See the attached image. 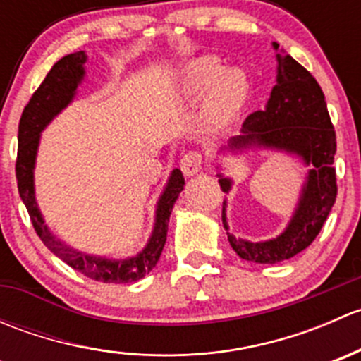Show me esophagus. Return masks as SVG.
Wrapping results in <instances>:
<instances>
[{
	"label": "esophagus",
	"mask_w": 361,
	"mask_h": 361,
	"mask_svg": "<svg viewBox=\"0 0 361 361\" xmlns=\"http://www.w3.org/2000/svg\"><path fill=\"white\" fill-rule=\"evenodd\" d=\"M181 171L185 176H194V174L201 173L202 171V155L201 152H188L183 155L180 162Z\"/></svg>",
	"instance_id": "obj_1"
}]
</instances>
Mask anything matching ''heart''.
Instances as JSON below:
<instances>
[{
	"label": "heart",
	"mask_w": 361,
	"mask_h": 361,
	"mask_svg": "<svg viewBox=\"0 0 361 361\" xmlns=\"http://www.w3.org/2000/svg\"><path fill=\"white\" fill-rule=\"evenodd\" d=\"M204 96V126L211 133H220L238 120L248 103V75L238 66L224 68L218 57H199L181 75L176 99L183 104H194Z\"/></svg>",
	"instance_id": "obj_1"
}]
</instances>
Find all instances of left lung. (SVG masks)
Instances as JSON below:
<instances>
[{"label": "left lung", "mask_w": 361, "mask_h": 361, "mask_svg": "<svg viewBox=\"0 0 361 361\" xmlns=\"http://www.w3.org/2000/svg\"><path fill=\"white\" fill-rule=\"evenodd\" d=\"M278 61L276 85L264 110L251 113L243 123L239 136L228 140L221 152L245 154L248 150H272L293 155L311 169L305 174L297 206L285 231L267 241H248L228 232L227 199L221 209V221L232 250L243 260L255 264H278L307 248L322 231L337 195L336 130L330 122L326 101L314 76L292 56L272 43ZM216 169L220 167L216 166ZM218 183L228 194L234 185L218 171Z\"/></svg>", "instance_id": "1"}]
</instances>
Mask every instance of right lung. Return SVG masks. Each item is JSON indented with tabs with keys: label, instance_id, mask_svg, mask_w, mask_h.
I'll list each match as a JSON object with an SVG mask.
<instances>
[{
	"label": "right lung",
	"instance_id": "1",
	"mask_svg": "<svg viewBox=\"0 0 361 361\" xmlns=\"http://www.w3.org/2000/svg\"><path fill=\"white\" fill-rule=\"evenodd\" d=\"M87 54L83 50L64 56L57 61L42 85L32 94L31 101L24 108L19 122V150H17V185L23 202L27 207L32 227L43 241V245L52 251L56 257L64 260L69 267L82 272L87 278L103 283H133L145 278L152 269L157 265L160 253L167 239V224H169L171 211L178 195L181 194L185 178L180 169L171 171L162 194L159 195L155 206L154 231L148 238L147 246L127 258H108L99 255H89L80 251L64 241L57 239L45 224L35 194V166L38 155L39 137L45 127L59 115L68 104L75 99L78 85L85 76Z\"/></svg>",
	"mask_w": 361,
	"mask_h": 361
}]
</instances>
